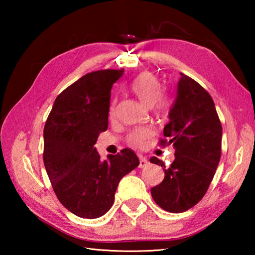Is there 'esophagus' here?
Masks as SVG:
<instances>
[{"label": "esophagus", "mask_w": 255, "mask_h": 255, "mask_svg": "<svg viewBox=\"0 0 255 255\" xmlns=\"http://www.w3.org/2000/svg\"><path fill=\"white\" fill-rule=\"evenodd\" d=\"M149 164V161L144 158V156L140 155L139 156V167L140 169H142V167H145Z\"/></svg>", "instance_id": "34e87169"}]
</instances>
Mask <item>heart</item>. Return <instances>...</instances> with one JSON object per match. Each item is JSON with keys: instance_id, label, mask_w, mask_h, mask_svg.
Returning <instances> with one entry per match:
<instances>
[{"instance_id": "heart-1", "label": "heart", "mask_w": 255, "mask_h": 255, "mask_svg": "<svg viewBox=\"0 0 255 255\" xmlns=\"http://www.w3.org/2000/svg\"><path fill=\"white\" fill-rule=\"evenodd\" d=\"M129 89L145 106H152L154 104L158 106V108H163L165 106V101L161 97V84L153 74L145 72L138 75L130 83ZM110 114L111 116L115 114V102H113ZM151 134H152V131L149 128H137L130 132L128 140L136 147H142L145 140L150 138Z\"/></svg>"}]
</instances>
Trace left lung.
<instances>
[{
	"mask_svg": "<svg viewBox=\"0 0 255 255\" xmlns=\"http://www.w3.org/2000/svg\"><path fill=\"white\" fill-rule=\"evenodd\" d=\"M161 144H173L175 160L169 167L158 158L164 178L151 188L154 202L170 213H183L196 205L207 192L221 155L223 128L209 93L196 81L181 73L176 97L169 112Z\"/></svg>",
	"mask_w": 255,
	"mask_h": 255,
	"instance_id": "1",
	"label": "left lung"
}]
</instances>
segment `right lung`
<instances>
[{
    "label": "right lung",
    "instance_id": "add662e5",
    "mask_svg": "<svg viewBox=\"0 0 255 255\" xmlns=\"http://www.w3.org/2000/svg\"><path fill=\"white\" fill-rule=\"evenodd\" d=\"M124 70L83 75L57 96L44 128V163L58 199L81 218L95 219L114 204L119 181L139 165L130 149L102 161L94 144L108 127L111 91Z\"/></svg>",
    "mask_w": 255,
    "mask_h": 255
}]
</instances>
